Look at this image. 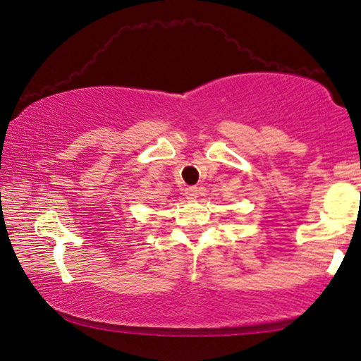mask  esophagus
Here are the masks:
<instances>
[{"mask_svg": "<svg viewBox=\"0 0 361 361\" xmlns=\"http://www.w3.org/2000/svg\"><path fill=\"white\" fill-rule=\"evenodd\" d=\"M198 195H200V190H198V187H188V188H185V196H187V200H190V201H195L196 198H198Z\"/></svg>", "mask_w": 361, "mask_h": 361, "instance_id": "obj_1", "label": "esophagus"}]
</instances>
